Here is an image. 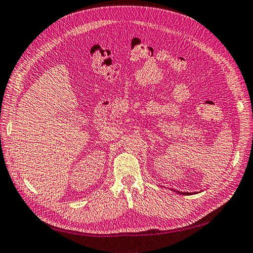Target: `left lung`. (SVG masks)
Here are the masks:
<instances>
[{"mask_svg": "<svg viewBox=\"0 0 253 253\" xmlns=\"http://www.w3.org/2000/svg\"><path fill=\"white\" fill-rule=\"evenodd\" d=\"M173 192H177V193H179V194H184V195H191V194H194V193H197V192H193V193H190V192H179V191H176V190H172Z\"/></svg>", "mask_w": 253, "mask_h": 253, "instance_id": "8db88e82", "label": "left lung"}]
</instances>
